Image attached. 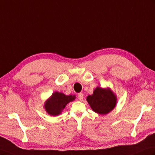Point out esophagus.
<instances>
[{"label":"esophagus","instance_id":"esophagus-1","mask_svg":"<svg viewBox=\"0 0 155 155\" xmlns=\"http://www.w3.org/2000/svg\"><path fill=\"white\" fill-rule=\"evenodd\" d=\"M83 98H84L83 94H82V93H81V92L78 93V100H83Z\"/></svg>","mask_w":155,"mask_h":155}]
</instances>
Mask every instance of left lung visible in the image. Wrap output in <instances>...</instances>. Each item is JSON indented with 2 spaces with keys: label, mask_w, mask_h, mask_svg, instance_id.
I'll return each mask as SVG.
<instances>
[{
  "label": "left lung",
  "mask_w": 155,
  "mask_h": 155,
  "mask_svg": "<svg viewBox=\"0 0 155 155\" xmlns=\"http://www.w3.org/2000/svg\"><path fill=\"white\" fill-rule=\"evenodd\" d=\"M86 100L95 112L106 115L112 110L116 104V97L110 89L97 87L92 95L88 96Z\"/></svg>",
  "instance_id": "1"
}]
</instances>
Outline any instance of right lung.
Segmentation results:
<instances>
[{
    "label": "right lung",
    "mask_w": 155,
    "mask_h": 155,
    "mask_svg": "<svg viewBox=\"0 0 155 155\" xmlns=\"http://www.w3.org/2000/svg\"><path fill=\"white\" fill-rule=\"evenodd\" d=\"M74 98V96H66L61 92H54L51 98L45 103V110L51 116H57L61 114L67 104L73 101Z\"/></svg>",
    "instance_id": "add662e5"
}]
</instances>
